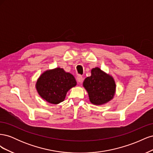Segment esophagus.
<instances>
[{
	"label": "esophagus",
	"mask_w": 153,
	"mask_h": 153,
	"mask_svg": "<svg viewBox=\"0 0 153 153\" xmlns=\"http://www.w3.org/2000/svg\"><path fill=\"white\" fill-rule=\"evenodd\" d=\"M76 80L78 84H81L83 80V77L81 75H78V76L76 77Z\"/></svg>",
	"instance_id": "obj_1"
}]
</instances>
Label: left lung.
Listing matches in <instances>:
<instances>
[{
  "label": "left lung",
  "instance_id": "obj_1",
  "mask_svg": "<svg viewBox=\"0 0 153 153\" xmlns=\"http://www.w3.org/2000/svg\"><path fill=\"white\" fill-rule=\"evenodd\" d=\"M83 85L88 92L91 103L101 105L112 100L116 85L112 76L99 68L91 69V76L87 77Z\"/></svg>",
  "mask_w": 153,
  "mask_h": 153
}]
</instances>
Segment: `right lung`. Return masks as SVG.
Returning <instances> with one entry per match:
<instances>
[{"instance_id":"obj_1","label":"right lung","mask_w":153,"mask_h":153,"mask_svg":"<svg viewBox=\"0 0 153 153\" xmlns=\"http://www.w3.org/2000/svg\"><path fill=\"white\" fill-rule=\"evenodd\" d=\"M76 85L75 77L62 68L48 69L43 73L36 82L39 96L47 102L59 104L66 98L68 91Z\"/></svg>"}]
</instances>
